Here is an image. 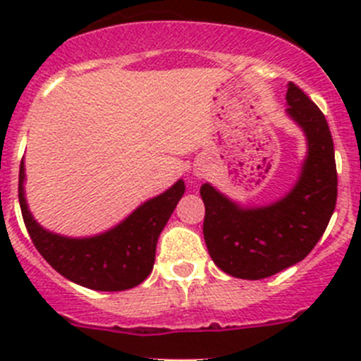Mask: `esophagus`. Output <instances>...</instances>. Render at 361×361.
Instances as JSON below:
<instances>
[{"instance_id":"34e87169","label":"esophagus","mask_w":361,"mask_h":361,"mask_svg":"<svg viewBox=\"0 0 361 361\" xmlns=\"http://www.w3.org/2000/svg\"><path fill=\"white\" fill-rule=\"evenodd\" d=\"M202 173H204V171H202V167H201V166L195 167V169H194V174H195V176H202Z\"/></svg>"}]
</instances>
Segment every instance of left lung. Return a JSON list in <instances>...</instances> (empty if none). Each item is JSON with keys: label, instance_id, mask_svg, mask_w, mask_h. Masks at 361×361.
Wrapping results in <instances>:
<instances>
[{"label": "left lung", "instance_id": "obj_1", "mask_svg": "<svg viewBox=\"0 0 361 361\" xmlns=\"http://www.w3.org/2000/svg\"><path fill=\"white\" fill-rule=\"evenodd\" d=\"M288 115L307 137V157L293 190L264 207H239L209 183L204 241L214 264L241 279H264L304 260L325 232L337 201L334 141L322 110L293 82L286 92Z\"/></svg>", "mask_w": 361, "mask_h": 361}]
</instances>
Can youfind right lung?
<instances>
[{
    "label": "right lung",
    "instance_id": "obj_1",
    "mask_svg": "<svg viewBox=\"0 0 361 361\" xmlns=\"http://www.w3.org/2000/svg\"><path fill=\"white\" fill-rule=\"evenodd\" d=\"M24 162L19 171V202L25 228L43 258L69 281L97 292H122L143 283L154 269L157 239L185 192L183 181L141 204L104 234L71 239L39 227L24 197Z\"/></svg>",
    "mask_w": 361,
    "mask_h": 361
}]
</instances>
